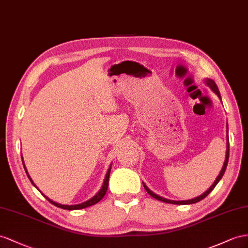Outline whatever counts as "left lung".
I'll use <instances>...</instances> for the list:
<instances>
[{
	"instance_id": "obj_1",
	"label": "left lung",
	"mask_w": 248,
	"mask_h": 248,
	"mask_svg": "<svg viewBox=\"0 0 248 248\" xmlns=\"http://www.w3.org/2000/svg\"><path fill=\"white\" fill-rule=\"evenodd\" d=\"M206 84H207V86H209V88H211L212 90H213L216 94L218 95L219 98H221L219 89H218L217 85L215 84V81H214L213 79H206ZM227 134H228V131H227ZM227 136H228V135H227ZM226 144H227V150H226V157H225V161H224V164H223V168H222L219 176L217 177V179L215 180L214 185L208 188V190H206V192H205L204 194H202L201 196L197 197V198H194V199H190V200H186V201H174V200H169V199H166V198H162V197L154 194V193L152 192V190H150V189L147 187V186H145L144 183H143V186H144L145 190H147V192H148L152 197H153V198H155V199H157V200H159V201L167 202V203H172V204H192V203H196V202H198V201H200V200H202V199H204L205 197L215 188V186H217V183L220 181V179L222 178V176L224 175V172H225L226 167H227V163H228V158H230V142H228V138H227V143H226Z\"/></svg>"
}]
</instances>
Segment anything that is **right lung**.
Instances as JSON below:
<instances>
[{
    "mask_svg": "<svg viewBox=\"0 0 248 248\" xmlns=\"http://www.w3.org/2000/svg\"><path fill=\"white\" fill-rule=\"evenodd\" d=\"M22 158H23V157H22ZM23 164H24V161H23ZM24 169H25V170H26V174H27V176H28V178L30 179L31 183H32V185L35 186V185L33 183L32 179L30 178V176H29L28 173H27L26 168L24 167ZM110 172H111V167H110L109 170H108V172H107V174H106V178H105V181H104V185H103V186H101L99 192H98L96 195H95V196L93 197V198H91L90 200H88V201H86V202H84V203H80V204H76V205H63V204H60V203H56V202H54V201H52V200H50V199L48 198V197H46L45 195H44V197H45V198H46L50 203H52L53 205L58 206V207H61V208H62V209H69V211H73V209H81V208H86V207H88V206L94 205L95 203H97V202H99L101 199H103L104 197H105V195H106V193H107L108 186H109Z\"/></svg>",
    "mask_w": 248,
    "mask_h": 248,
    "instance_id": "add662e5",
    "label": "right lung"
}]
</instances>
